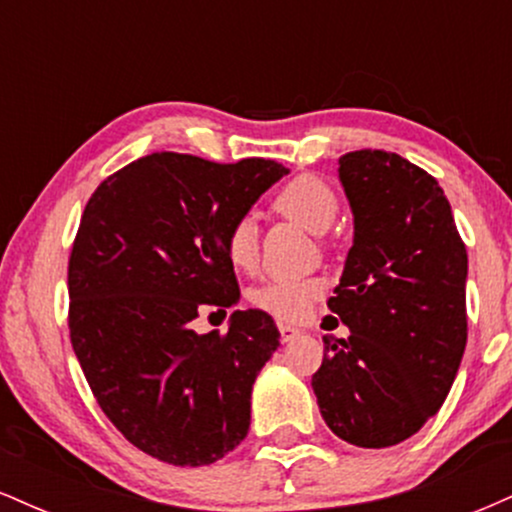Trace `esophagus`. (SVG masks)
Returning <instances> with one entry per match:
<instances>
[{
    "label": "esophagus",
    "mask_w": 512,
    "mask_h": 512,
    "mask_svg": "<svg viewBox=\"0 0 512 512\" xmlns=\"http://www.w3.org/2000/svg\"><path fill=\"white\" fill-rule=\"evenodd\" d=\"M279 334H281V342H291V339H296L298 334H301V330H298V327L284 325V322H281V325H279Z\"/></svg>",
    "instance_id": "1"
}]
</instances>
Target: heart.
Returning <instances> with one entry per match:
<instances>
[{
    "label": "heart",
    "instance_id": "heart-1",
    "mask_svg": "<svg viewBox=\"0 0 512 512\" xmlns=\"http://www.w3.org/2000/svg\"><path fill=\"white\" fill-rule=\"evenodd\" d=\"M274 207L308 231L327 233L339 216V197L322 178L298 175L281 187L279 195L274 197ZM223 243H226L228 260L238 269H252L260 260V233L252 216H240L233 221ZM322 291L325 281L317 276H301V279L279 276L257 286L252 303L276 320L298 322L310 313Z\"/></svg>",
    "mask_w": 512,
    "mask_h": 512
}]
</instances>
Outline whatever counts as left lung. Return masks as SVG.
Instances as JSON below:
<instances>
[{
	"mask_svg": "<svg viewBox=\"0 0 512 512\" xmlns=\"http://www.w3.org/2000/svg\"><path fill=\"white\" fill-rule=\"evenodd\" d=\"M339 180L354 245L327 301L349 327L313 375L322 419L358 448H390L443 407L467 344V250L443 187L390 151H351Z\"/></svg>",
	"mask_w": 512,
	"mask_h": 512,
	"instance_id": "8db88e82",
	"label": "left lung"
}]
</instances>
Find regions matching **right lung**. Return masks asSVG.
<instances>
[{"label": "right lung", "mask_w": 512, "mask_h": 512, "mask_svg": "<svg viewBox=\"0 0 512 512\" xmlns=\"http://www.w3.org/2000/svg\"><path fill=\"white\" fill-rule=\"evenodd\" d=\"M286 173L264 158L161 151L88 199L69 257V337L105 416L156 460L202 467L248 436L252 385L281 337L272 315L236 310L226 334L192 320L238 303L226 231Z\"/></svg>", "instance_id": "1"}]
</instances>
